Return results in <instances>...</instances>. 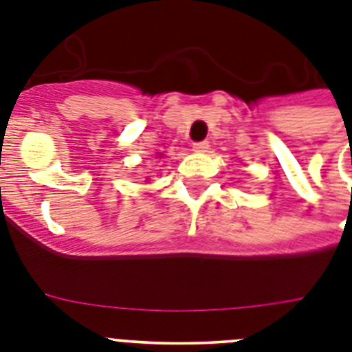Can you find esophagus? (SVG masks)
Returning a JSON list of instances; mask_svg holds the SVG:
<instances>
[{"label":"esophagus","mask_w":352,"mask_h":352,"mask_svg":"<svg viewBox=\"0 0 352 352\" xmlns=\"http://www.w3.org/2000/svg\"><path fill=\"white\" fill-rule=\"evenodd\" d=\"M194 151H197V153H204V151H208V148H210V144H208V141H203V142H194Z\"/></svg>","instance_id":"1"}]
</instances>
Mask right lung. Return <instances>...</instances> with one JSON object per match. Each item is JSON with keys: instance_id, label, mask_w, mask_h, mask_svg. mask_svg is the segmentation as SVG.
Returning <instances> with one entry per match:
<instances>
[{"instance_id": "right-lung-1", "label": "right lung", "mask_w": 352, "mask_h": 352, "mask_svg": "<svg viewBox=\"0 0 352 352\" xmlns=\"http://www.w3.org/2000/svg\"><path fill=\"white\" fill-rule=\"evenodd\" d=\"M158 158H162V155H160V153H158Z\"/></svg>"}]
</instances>
